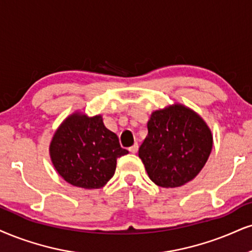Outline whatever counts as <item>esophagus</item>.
Returning <instances> with one entry per match:
<instances>
[{
	"label": "esophagus",
	"instance_id": "obj_1",
	"mask_svg": "<svg viewBox=\"0 0 252 252\" xmlns=\"http://www.w3.org/2000/svg\"><path fill=\"white\" fill-rule=\"evenodd\" d=\"M138 148H139V145H138V144H134V145L132 146V147H129V148H128V151L131 152V153L135 154L136 152H138Z\"/></svg>",
	"mask_w": 252,
	"mask_h": 252
}]
</instances>
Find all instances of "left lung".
I'll return each mask as SVG.
<instances>
[{"label": "left lung", "instance_id": "1", "mask_svg": "<svg viewBox=\"0 0 252 252\" xmlns=\"http://www.w3.org/2000/svg\"><path fill=\"white\" fill-rule=\"evenodd\" d=\"M147 128L139 158L155 185L180 187L201 172L212 152L213 136L194 111L179 104L155 111Z\"/></svg>", "mask_w": 252, "mask_h": 252}]
</instances>
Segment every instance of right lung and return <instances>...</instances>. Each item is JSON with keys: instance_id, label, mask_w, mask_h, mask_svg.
<instances>
[{"instance_id": "1", "label": "right lung", "mask_w": 252, "mask_h": 252, "mask_svg": "<svg viewBox=\"0 0 252 252\" xmlns=\"http://www.w3.org/2000/svg\"><path fill=\"white\" fill-rule=\"evenodd\" d=\"M128 153L100 116L74 113L63 121L52 138L50 157L56 170L76 187L98 189L114 175L117 159Z\"/></svg>"}]
</instances>
